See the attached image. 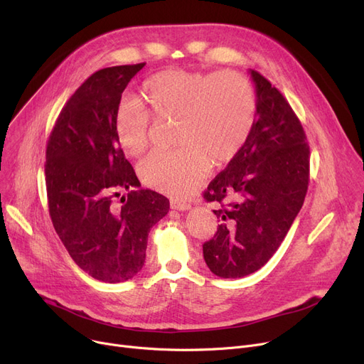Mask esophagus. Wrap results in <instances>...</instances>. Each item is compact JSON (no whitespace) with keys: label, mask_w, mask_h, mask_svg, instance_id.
Listing matches in <instances>:
<instances>
[{"label":"esophagus","mask_w":364,"mask_h":364,"mask_svg":"<svg viewBox=\"0 0 364 364\" xmlns=\"http://www.w3.org/2000/svg\"><path fill=\"white\" fill-rule=\"evenodd\" d=\"M171 208H172V209H178V211H187V209L192 208V205H190L188 202L172 199V200H171Z\"/></svg>","instance_id":"esophagus-1"}]
</instances>
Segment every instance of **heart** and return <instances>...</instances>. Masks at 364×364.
<instances>
[{
	"label": "heart",
	"instance_id": "obj_1",
	"mask_svg": "<svg viewBox=\"0 0 364 364\" xmlns=\"http://www.w3.org/2000/svg\"><path fill=\"white\" fill-rule=\"evenodd\" d=\"M141 95L158 119H176V150L153 151L139 165L141 181L183 199L206 178L211 168L230 162L254 128L257 94L251 81L235 70L205 73L162 70L143 84ZM137 100H124L113 128L121 149L140 156L150 144L151 114Z\"/></svg>",
	"mask_w": 364,
	"mask_h": 364
}]
</instances>
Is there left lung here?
Returning <instances> with one entry per match:
<instances>
[{"label":"left lung","instance_id":"8db88e82","mask_svg":"<svg viewBox=\"0 0 364 364\" xmlns=\"http://www.w3.org/2000/svg\"><path fill=\"white\" fill-rule=\"evenodd\" d=\"M254 128L237 155L209 183L206 202L220 224L203 243V258L215 276L239 279L255 273L279 250L298 215L310 181V146L283 94L257 70ZM232 198L225 205L223 200Z\"/></svg>","mask_w":364,"mask_h":364}]
</instances>
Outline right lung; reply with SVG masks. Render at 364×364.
<instances>
[{"mask_svg": "<svg viewBox=\"0 0 364 364\" xmlns=\"http://www.w3.org/2000/svg\"><path fill=\"white\" fill-rule=\"evenodd\" d=\"M146 63L100 69L76 90L57 118L46 151L48 211L76 265L106 283L132 279L144 265L150 228L169 200L140 181L113 128L122 92ZM128 189L123 205L112 198Z\"/></svg>", "mask_w": 364, "mask_h": 364, "instance_id": "1", "label": "right lung"}]
</instances>
